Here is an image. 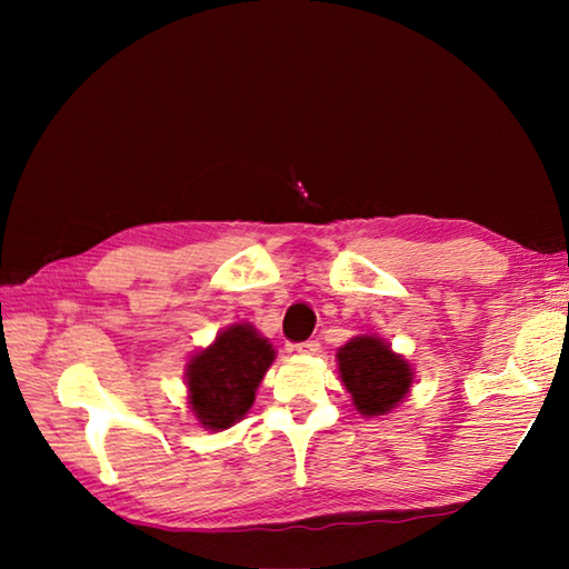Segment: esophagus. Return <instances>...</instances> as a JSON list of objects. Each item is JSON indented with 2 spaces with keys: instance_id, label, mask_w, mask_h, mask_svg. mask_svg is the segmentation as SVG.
Returning <instances> with one entry per match:
<instances>
[{
  "instance_id": "1",
  "label": "esophagus",
  "mask_w": 569,
  "mask_h": 569,
  "mask_svg": "<svg viewBox=\"0 0 569 569\" xmlns=\"http://www.w3.org/2000/svg\"><path fill=\"white\" fill-rule=\"evenodd\" d=\"M291 349L298 353V356H316L321 351V343L319 341H301V343H293Z\"/></svg>"
}]
</instances>
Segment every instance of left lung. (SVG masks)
Returning a JSON list of instances; mask_svg holds the SVG:
<instances>
[{
    "instance_id": "obj_1",
    "label": "left lung",
    "mask_w": 569,
    "mask_h": 569,
    "mask_svg": "<svg viewBox=\"0 0 569 569\" xmlns=\"http://www.w3.org/2000/svg\"><path fill=\"white\" fill-rule=\"evenodd\" d=\"M336 359L343 387L363 417H383L399 407L411 389L413 371L409 361L393 353L379 336H353L341 346Z\"/></svg>"
}]
</instances>
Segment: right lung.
<instances>
[{
    "instance_id": "add662e5",
    "label": "right lung",
    "mask_w": 569,
    "mask_h": 569,
    "mask_svg": "<svg viewBox=\"0 0 569 569\" xmlns=\"http://www.w3.org/2000/svg\"><path fill=\"white\" fill-rule=\"evenodd\" d=\"M276 349L250 323H233L186 366L188 403L203 429L233 427L253 407Z\"/></svg>"
}]
</instances>
